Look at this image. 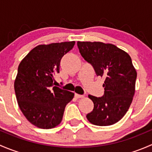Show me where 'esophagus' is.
I'll use <instances>...</instances> for the list:
<instances>
[{
	"label": "esophagus",
	"mask_w": 152,
	"mask_h": 152,
	"mask_svg": "<svg viewBox=\"0 0 152 152\" xmlns=\"http://www.w3.org/2000/svg\"><path fill=\"white\" fill-rule=\"evenodd\" d=\"M84 95H79V94H77V93H75V97L76 98V99H82V98L84 97Z\"/></svg>",
	"instance_id": "34e87169"
}]
</instances>
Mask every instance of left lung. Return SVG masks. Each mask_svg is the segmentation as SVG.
<instances>
[{
    "instance_id": "obj_1",
    "label": "left lung",
    "mask_w": 152,
    "mask_h": 152,
    "mask_svg": "<svg viewBox=\"0 0 152 152\" xmlns=\"http://www.w3.org/2000/svg\"><path fill=\"white\" fill-rule=\"evenodd\" d=\"M82 57L91 64L97 76L106 77L102 97L89 95L94 104L87 118L96 126L113 125L128 111L135 90L137 72L129 55L112 44L77 42Z\"/></svg>"
}]
</instances>
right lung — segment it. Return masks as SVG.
<instances>
[{
    "instance_id": "1",
    "label": "right lung",
    "mask_w": 152,
    "mask_h": 152,
    "mask_svg": "<svg viewBox=\"0 0 152 152\" xmlns=\"http://www.w3.org/2000/svg\"><path fill=\"white\" fill-rule=\"evenodd\" d=\"M75 42L40 45L32 49L20 63L15 81L18 105L27 120L41 129L61 123L66 105L74 93L54 86L62 56Z\"/></svg>"
}]
</instances>
